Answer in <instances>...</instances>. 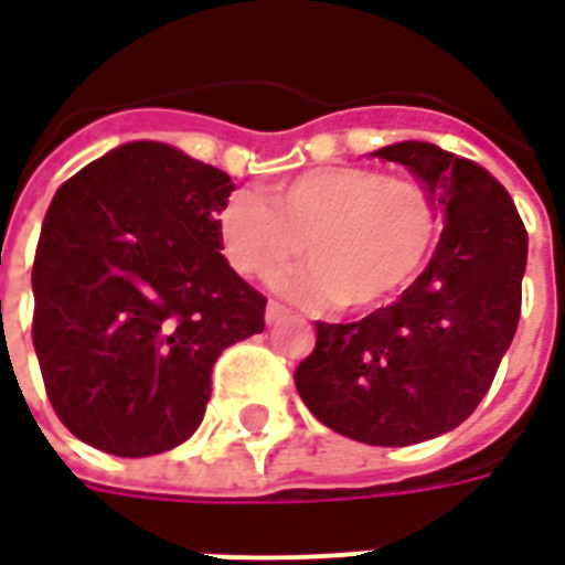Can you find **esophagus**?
<instances>
[{"mask_svg":"<svg viewBox=\"0 0 565 565\" xmlns=\"http://www.w3.org/2000/svg\"><path fill=\"white\" fill-rule=\"evenodd\" d=\"M290 318V311H287V308L281 306V302H269V306H266V323H281V320H287Z\"/></svg>","mask_w":565,"mask_h":565,"instance_id":"34e87169","label":"esophagus"}]
</instances>
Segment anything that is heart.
<instances>
[{"mask_svg": "<svg viewBox=\"0 0 565 565\" xmlns=\"http://www.w3.org/2000/svg\"><path fill=\"white\" fill-rule=\"evenodd\" d=\"M223 257L238 275L266 281L302 247L306 269L284 275V296L308 308L369 315L420 278L438 242V209L412 178L369 166H320L233 196L217 211Z\"/></svg>", "mask_w": 565, "mask_h": 565, "instance_id": "obj_1", "label": "heart"}]
</instances>
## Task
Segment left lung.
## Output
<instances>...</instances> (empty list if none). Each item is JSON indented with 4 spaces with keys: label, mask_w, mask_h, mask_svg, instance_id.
<instances>
[{
    "label": "left lung",
    "mask_w": 565,
    "mask_h": 565,
    "mask_svg": "<svg viewBox=\"0 0 565 565\" xmlns=\"http://www.w3.org/2000/svg\"><path fill=\"white\" fill-rule=\"evenodd\" d=\"M375 157L403 162L426 184L445 217L436 257L393 306L354 323L318 320V344L294 381L323 426L403 448L460 426L490 391L521 318L526 230L478 162L426 141Z\"/></svg>",
    "instance_id": "obj_1"
}]
</instances>
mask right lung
I'll list each match as a JSON object with an SVG mask.
<instances>
[{"mask_svg": "<svg viewBox=\"0 0 565 565\" xmlns=\"http://www.w3.org/2000/svg\"><path fill=\"white\" fill-rule=\"evenodd\" d=\"M233 178L160 141H129L56 190L32 263V344L72 436L117 457L196 433L211 366L266 327V296L217 238Z\"/></svg>", "mask_w": 565, "mask_h": 565, "instance_id": "add662e5", "label": "right lung"}]
</instances>
